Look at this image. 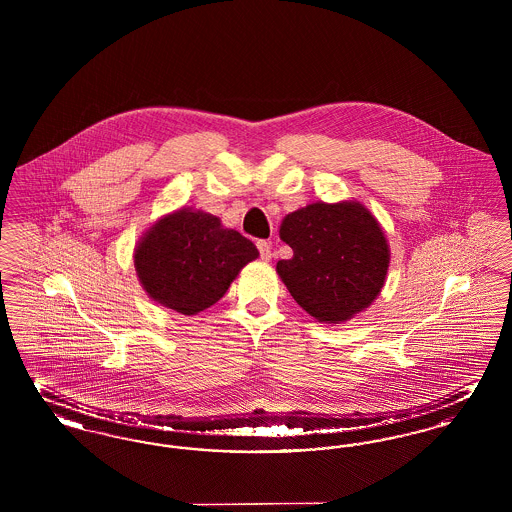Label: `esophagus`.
<instances>
[{
    "instance_id": "obj_1",
    "label": "esophagus",
    "mask_w": 512,
    "mask_h": 512,
    "mask_svg": "<svg viewBox=\"0 0 512 512\" xmlns=\"http://www.w3.org/2000/svg\"><path fill=\"white\" fill-rule=\"evenodd\" d=\"M257 249H259L263 261H270V257H272V251H270L272 245H270V242H267V240H259V242H257Z\"/></svg>"
}]
</instances>
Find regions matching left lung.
<instances>
[{"label": "left lung", "instance_id": "8db88e82", "mask_svg": "<svg viewBox=\"0 0 512 512\" xmlns=\"http://www.w3.org/2000/svg\"><path fill=\"white\" fill-rule=\"evenodd\" d=\"M280 238L293 257L278 261L276 270L297 305L320 322H345L384 286L390 249L361 203L307 205L282 220Z\"/></svg>", "mask_w": 512, "mask_h": 512}]
</instances>
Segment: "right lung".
<instances>
[{"label":"right lung","mask_w":512,"mask_h":512,"mask_svg":"<svg viewBox=\"0 0 512 512\" xmlns=\"http://www.w3.org/2000/svg\"><path fill=\"white\" fill-rule=\"evenodd\" d=\"M259 251L240 232L203 211L180 209L151 226L134 265L147 295L182 315L215 305Z\"/></svg>","instance_id":"obj_1"}]
</instances>
